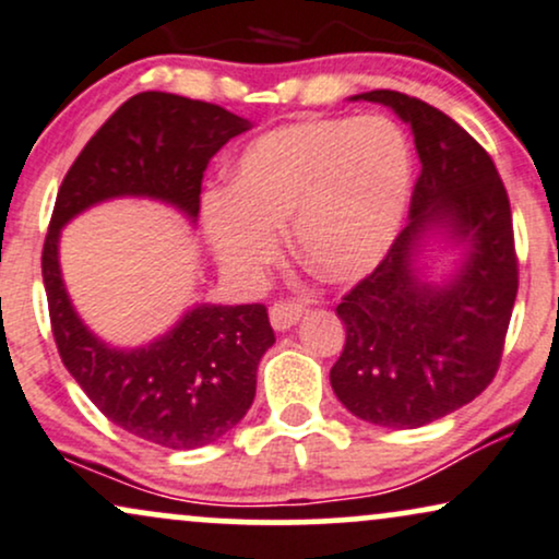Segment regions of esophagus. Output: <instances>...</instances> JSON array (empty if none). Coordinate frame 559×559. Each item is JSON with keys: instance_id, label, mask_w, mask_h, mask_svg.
<instances>
[{"instance_id": "1", "label": "esophagus", "mask_w": 559, "mask_h": 559, "mask_svg": "<svg viewBox=\"0 0 559 559\" xmlns=\"http://www.w3.org/2000/svg\"><path fill=\"white\" fill-rule=\"evenodd\" d=\"M304 313H306V306L298 304V300H277V304L269 308V319H272V326L277 332L290 330Z\"/></svg>"}]
</instances>
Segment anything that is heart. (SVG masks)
<instances>
[{
  "mask_svg": "<svg viewBox=\"0 0 559 559\" xmlns=\"http://www.w3.org/2000/svg\"><path fill=\"white\" fill-rule=\"evenodd\" d=\"M411 188V151L384 117H321L269 130L246 146L229 193L203 206L229 272L255 274L293 219L295 251L324 280L369 274L395 240Z\"/></svg>",
  "mask_w": 559,
  "mask_h": 559,
  "instance_id": "1",
  "label": "heart"
}]
</instances>
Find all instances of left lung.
I'll return each instance as SVG.
<instances>
[{"label":"left lung","mask_w":559,"mask_h":559,"mask_svg":"<svg viewBox=\"0 0 559 559\" xmlns=\"http://www.w3.org/2000/svg\"><path fill=\"white\" fill-rule=\"evenodd\" d=\"M356 98L386 104L411 124L421 175L411 225L340 300L345 347L330 382L353 416L416 429L481 395L500 369L518 295L513 212L491 156L444 111L386 88ZM437 224L469 248L448 288L424 286L409 266L420 233Z\"/></svg>","instance_id":"1"}]
</instances>
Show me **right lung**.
<instances>
[{"instance_id":"add662e5","label":"right lung","mask_w":559,"mask_h":559,"mask_svg":"<svg viewBox=\"0 0 559 559\" xmlns=\"http://www.w3.org/2000/svg\"><path fill=\"white\" fill-rule=\"evenodd\" d=\"M251 122L219 104L143 91L122 104L59 186L41 274L51 334L72 373L111 424L169 450H195L240 424L255 395V369L274 343L264 304L199 306L173 332L138 350H115L72 311L59 274V227L117 195H148L199 216L212 156Z\"/></svg>"}]
</instances>
